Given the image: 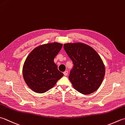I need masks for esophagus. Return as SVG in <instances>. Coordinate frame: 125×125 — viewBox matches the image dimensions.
<instances>
[{
    "instance_id": "obj_1",
    "label": "esophagus",
    "mask_w": 125,
    "mask_h": 125,
    "mask_svg": "<svg viewBox=\"0 0 125 125\" xmlns=\"http://www.w3.org/2000/svg\"><path fill=\"white\" fill-rule=\"evenodd\" d=\"M68 72L67 70V71H65V72L63 73V74H64V75L65 76H67L68 75Z\"/></svg>"
}]
</instances>
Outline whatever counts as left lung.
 <instances>
[{
	"instance_id": "1",
	"label": "left lung",
	"mask_w": 125,
	"mask_h": 125,
	"mask_svg": "<svg viewBox=\"0 0 125 125\" xmlns=\"http://www.w3.org/2000/svg\"><path fill=\"white\" fill-rule=\"evenodd\" d=\"M63 46L74 64L69 76L73 87L85 95L96 91L105 74L101 57L93 48L83 43H67Z\"/></svg>"
}]
</instances>
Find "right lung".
<instances>
[{
    "instance_id": "add662e5",
    "label": "right lung",
    "mask_w": 125,
    "mask_h": 125,
    "mask_svg": "<svg viewBox=\"0 0 125 125\" xmlns=\"http://www.w3.org/2000/svg\"><path fill=\"white\" fill-rule=\"evenodd\" d=\"M63 44L48 43L37 46L26 57L23 67L26 84L37 93H44L52 88L63 74L57 69L54 58Z\"/></svg>"
}]
</instances>
